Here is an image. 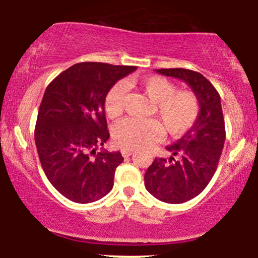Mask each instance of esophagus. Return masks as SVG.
Here are the masks:
<instances>
[{"instance_id": "obj_1", "label": "esophagus", "mask_w": 258, "mask_h": 258, "mask_svg": "<svg viewBox=\"0 0 258 258\" xmlns=\"http://www.w3.org/2000/svg\"><path fill=\"white\" fill-rule=\"evenodd\" d=\"M121 152H122V156H123V157H130V156H132L135 153L132 150H122Z\"/></svg>"}]
</instances>
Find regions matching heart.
<instances>
[{
	"label": "heart",
	"mask_w": 258,
	"mask_h": 258,
	"mask_svg": "<svg viewBox=\"0 0 258 258\" xmlns=\"http://www.w3.org/2000/svg\"><path fill=\"white\" fill-rule=\"evenodd\" d=\"M132 85L155 102V113L158 119H123L113 127V141L123 150H142L157 142L163 131L170 136L178 137L188 131L200 113V102L192 91H176V86L161 76H148ZM126 86L116 83L105 97V110L108 117L116 118L123 111Z\"/></svg>",
	"instance_id": "b5f03b06"
}]
</instances>
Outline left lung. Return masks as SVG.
Wrapping results in <instances>:
<instances>
[{"label":"left lung","instance_id":"left-lung-1","mask_svg":"<svg viewBox=\"0 0 258 258\" xmlns=\"http://www.w3.org/2000/svg\"><path fill=\"white\" fill-rule=\"evenodd\" d=\"M191 87L200 102L194 126L176 144L167 146L171 157L155 158L145 173L146 189L166 204H183L199 196L213 177L225 145L221 97L204 75L186 69L155 70Z\"/></svg>","mask_w":258,"mask_h":258}]
</instances>
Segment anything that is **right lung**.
I'll use <instances>...</instances> for the list:
<instances>
[{
    "label": "right lung",
    "instance_id": "1",
    "mask_svg": "<svg viewBox=\"0 0 258 258\" xmlns=\"http://www.w3.org/2000/svg\"><path fill=\"white\" fill-rule=\"evenodd\" d=\"M135 66L81 62L47 86L37 114L35 142L52 186L77 204L102 199L113 187L121 152L101 148L110 139L105 97Z\"/></svg>",
    "mask_w": 258,
    "mask_h": 258
}]
</instances>
